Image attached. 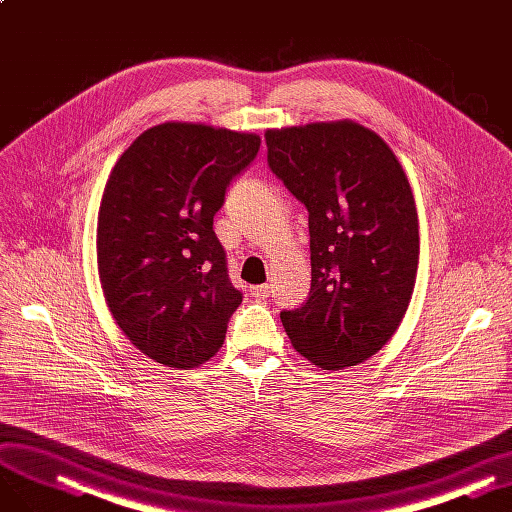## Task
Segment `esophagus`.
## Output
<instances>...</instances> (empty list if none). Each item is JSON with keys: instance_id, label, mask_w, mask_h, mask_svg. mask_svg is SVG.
I'll return each instance as SVG.
<instances>
[{"instance_id": "esophagus-1", "label": "esophagus", "mask_w": 512, "mask_h": 512, "mask_svg": "<svg viewBox=\"0 0 512 512\" xmlns=\"http://www.w3.org/2000/svg\"><path fill=\"white\" fill-rule=\"evenodd\" d=\"M252 296L258 300H267L271 296V285H256V288H252Z\"/></svg>"}]
</instances>
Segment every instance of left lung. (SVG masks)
I'll return each mask as SVG.
<instances>
[{
    "mask_svg": "<svg viewBox=\"0 0 512 512\" xmlns=\"http://www.w3.org/2000/svg\"><path fill=\"white\" fill-rule=\"evenodd\" d=\"M267 159L309 210L311 292L281 311L294 349L323 370L363 363L412 300L420 235L395 153L355 121L267 130Z\"/></svg>",
    "mask_w": 512,
    "mask_h": 512,
    "instance_id": "8db88e82",
    "label": "left lung"
}]
</instances>
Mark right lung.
<instances>
[{
    "label": "right lung",
    "instance_id": "right-lung-1",
    "mask_svg": "<svg viewBox=\"0 0 512 512\" xmlns=\"http://www.w3.org/2000/svg\"><path fill=\"white\" fill-rule=\"evenodd\" d=\"M260 136L168 121L121 153L98 210L102 292L121 332L157 363L189 370L218 353L241 292L212 224Z\"/></svg>",
    "mask_w": 512,
    "mask_h": 512
}]
</instances>
